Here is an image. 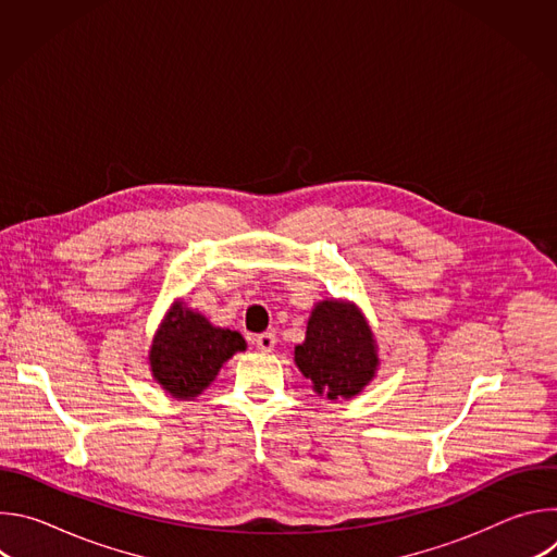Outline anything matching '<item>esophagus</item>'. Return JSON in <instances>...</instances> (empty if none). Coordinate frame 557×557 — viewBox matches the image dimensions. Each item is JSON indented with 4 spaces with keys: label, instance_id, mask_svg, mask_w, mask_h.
I'll use <instances>...</instances> for the list:
<instances>
[{
    "label": "esophagus",
    "instance_id": "34e87169",
    "mask_svg": "<svg viewBox=\"0 0 557 557\" xmlns=\"http://www.w3.org/2000/svg\"><path fill=\"white\" fill-rule=\"evenodd\" d=\"M275 342L277 339H275L273 333H262V335L256 337V346H258L260 352H271L275 348Z\"/></svg>",
    "mask_w": 557,
    "mask_h": 557
}]
</instances>
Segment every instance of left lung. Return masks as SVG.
Wrapping results in <instances>:
<instances>
[{"mask_svg":"<svg viewBox=\"0 0 557 557\" xmlns=\"http://www.w3.org/2000/svg\"><path fill=\"white\" fill-rule=\"evenodd\" d=\"M295 366L317 396L355 399L376 376L379 346L355 301L322 299L310 310L306 339L295 346Z\"/></svg>","mask_w":557,"mask_h":557,"instance_id":"1","label":"left lung"}]
</instances>
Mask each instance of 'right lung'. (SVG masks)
I'll use <instances>...</instances> for the list:
<instances>
[{
    "mask_svg": "<svg viewBox=\"0 0 557 557\" xmlns=\"http://www.w3.org/2000/svg\"><path fill=\"white\" fill-rule=\"evenodd\" d=\"M247 350L237 331L213 326L207 317L176 299L165 312L149 344L147 363L153 381L178 401H191L202 394L220 368Z\"/></svg>",
    "mask_w": 557,
    "mask_h": 557,
    "instance_id": "add662e5",
    "label": "right lung"
}]
</instances>
